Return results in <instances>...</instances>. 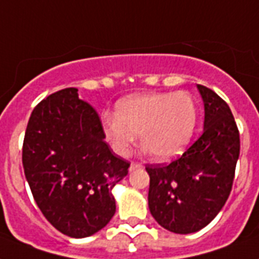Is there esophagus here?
<instances>
[{
	"instance_id": "esophagus-1",
	"label": "esophagus",
	"mask_w": 259,
	"mask_h": 259,
	"mask_svg": "<svg viewBox=\"0 0 259 259\" xmlns=\"http://www.w3.org/2000/svg\"><path fill=\"white\" fill-rule=\"evenodd\" d=\"M138 167H142V165H140V163H136V162H132L131 166H130V171L138 169Z\"/></svg>"
}]
</instances>
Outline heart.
Segmentation results:
<instances>
[{
  "mask_svg": "<svg viewBox=\"0 0 259 259\" xmlns=\"http://www.w3.org/2000/svg\"><path fill=\"white\" fill-rule=\"evenodd\" d=\"M104 135L112 150L127 157L139 135L140 144L157 161L181 155L198 124L194 98L186 92H151L121 98L115 115L101 117Z\"/></svg>",
  "mask_w": 259,
  "mask_h": 259,
  "instance_id": "1",
  "label": "heart"
}]
</instances>
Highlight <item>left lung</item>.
Listing matches in <instances>:
<instances>
[{
	"instance_id": "8db88e82",
	"label": "left lung",
	"mask_w": 259,
	"mask_h": 259,
	"mask_svg": "<svg viewBox=\"0 0 259 259\" xmlns=\"http://www.w3.org/2000/svg\"><path fill=\"white\" fill-rule=\"evenodd\" d=\"M204 102L201 136L169 165H148V208L162 227L192 234L215 219L227 201L239 158V131L227 102L197 85Z\"/></svg>"
}]
</instances>
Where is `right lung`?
Segmentation results:
<instances>
[{"instance_id": "obj_1", "label": "right lung", "mask_w": 259, "mask_h": 259, "mask_svg": "<svg viewBox=\"0 0 259 259\" xmlns=\"http://www.w3.org/2000/svg\"><path fill=\"white\" fill-rule=\"evenodd\" d=\"M101 120L67 88L39 102L28 121L23 166L36 204L58 231L86 238L116 212L112 189L130 163L113 155Z\"/></svg>"}]
</instances>
